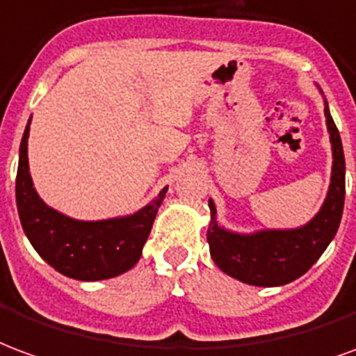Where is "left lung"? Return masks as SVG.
I'll return each mask as SVG.
<instances>
[{"instance_id": "obj_1", "label": "left lung", "mask_w": 356, "mask_h": 356, "mask_svg": "<svg viewBox=\"0 0 356 356\" xmlns=\"http://www.w3.org/2000/svg\"><path fill=\"white\" fill-rule=\"evenodd\" d=\"M324 115L334 155L332 181L323 209L309 224L298 229H269L238 235L218 225L216 209L209 201L210 224L207 238L210 256L233 279L254 286H281L296 281L309 271L338 232L345 201V157L339 131L328 111V104L324 108Z\"/></svg>"}]
</instances>
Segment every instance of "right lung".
<instances>
[{
	"mask_svg": "<svg viewBox=\"0 0 356 356\" xmlns=\"http://www.w3.org/2000/svg\"><path fill=\"white\" fill-rule=\"evenodd\" d=\"M28 134L30 124L26 127L18 155L17 209L33 248L58 273L77 281H102L129 271L142 256L168 188L132 216L102 222H79L64 216L47 207L33 189L28 168Z\"/></svg>",
	"mask_w": 356,
	"mask_h": 356,
	"instance_id": "obj_1",
	"label": "right lung"
}]
</instances>
